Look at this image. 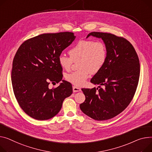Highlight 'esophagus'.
I'll list each match as a JSON object with an SVG mask.
<instances>
[{"mask_svg":"<svg viewBox=\"0 0 152 152\" xmlns=\"http://www.w3.org/2000/svg\"><path fill=\"white\" fill-rule=\"evenodd\" d=\"M73 92H80V91L81 90V89L76 86H73Z\"/></svg>","mask_w":152,"mask_h":152,"instance_id":"34e87169","label":"esophagus"}]
</instances>
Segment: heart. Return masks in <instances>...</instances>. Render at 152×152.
<instances>
[{
	"label": "heart",
	"mask_w": 152,
	"mask_h": 152,
	"mask_svg": "<svg viewBox=\"0 0 152 152\" xmlns=\"http://www.w3.org/2000/svg\"><path fill=\"white\" fill-rule=\"evenodd\" d=\"M69 57L60 54L58 62L63 69L69 70L73 62H78L76 72L68 74L66 79L76 86H82L88 77L90 73H96L104 65L107 58L106 46L103 42L90 39L79 40L69 50Z\"/></svg>",
	"instance_id": "b5f03b06"
}]
</instances>
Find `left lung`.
<instances>
[{"label": "left lung", "instance_id": "1", "mask_svg": "<svg viewBox=\"0 0 152 152\" xmlns=\"http://www.w3.org/2000/svg\"><path fill=\"white\" fill-rule=\"evenodd\" d=\"M90 36L103 39L107 58L90 80L100 88H83L86 100L79 107L94 120H109L122 113L132 100L139 82V60L133 45L122 37L96 32L88 34L86 38Z\"/></svg>", "mask_w": 152, "mask_h": 152}]
</instances>
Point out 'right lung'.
<instances>
[{
    "instance_id": "obj_1",
    "label": "right lung",
    "mask_w": 152,
    "mask_h": 152,
    "mask_svg": "<svg viewBox=\"0 0 152 152\" xmlns=\"http://www.w3.org/2000/svg\"><path fill=\"white\" fill-rule=\"evenodd\" d=\"M75 38L73 32L44 34L26 40L18 49L12 70L13 89L19 105L32 118H53L72 94V84L62 80L58 57ZM60 81L57 88H48L50 82Z\"/></svg>"
}]
</instances>
